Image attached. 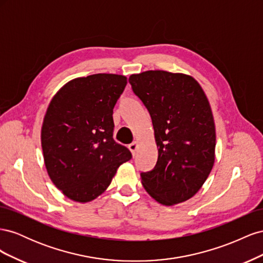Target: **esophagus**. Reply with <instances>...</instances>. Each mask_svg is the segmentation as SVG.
<instances>
[{"label":"esophagus","instance_id":"1","mask_svg":"<svg viewBox=\"0 0 263 263\" xmlns=\"http://www.w3.org/2000/svg\"><path fill=\"white\" fill-rule=\"evenodd\" d=\"M137 148H138V142L137 141H134V142H132V144L129 145V150L132 151L133 155L136 154Z\"/></svg>","mask_w":263,"mask_h":263}]
</instances>
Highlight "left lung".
I'll list each match as a JSON object with an SVG mask.
<instances>
[{"label": "left lung", "instance_id": "obj_1", "mask_svg": "<svg viewBox=\"0 0 263 263\" xmlns=\"http://www.w3.org/2000/svg\"><path fill=\"white\" fill-rule=\"evenodd\" d=\"M153 119L158 161L141 173L147 193L172 206L193 197L215 162L216 132L210 102L193 77L148 70L128 79Z\"/></svg>", "mask_w": 263, "mask_h": 263}]
</instances>
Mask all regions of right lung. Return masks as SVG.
I'll return each mask as SVG.
<instances>
[{"instance_id": "add662e5", "label": "right lung", "mask_w": 263, "mask_h": 263, "mask_svg": "<svg viewBox=\"0 0 263 263\" xmlns=\"http://www.w3.org/2000/svg\"><path fill=\"white\" fill-rule=\"evenodd\" d=\"M122 74L76 78L53 95L42 126L46 170L62 194L79 203L109 186L130 151L113 139V108L125 89Z\"/></svg>"}]
</instances>
